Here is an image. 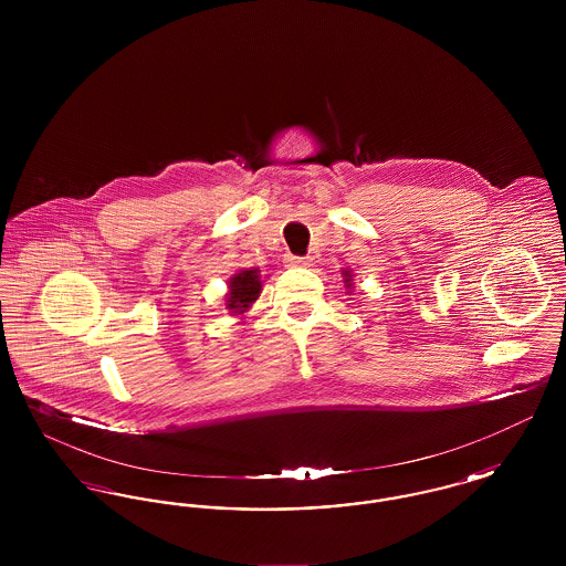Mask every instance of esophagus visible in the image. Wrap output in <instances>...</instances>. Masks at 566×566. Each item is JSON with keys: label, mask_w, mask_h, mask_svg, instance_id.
Segmentation results:
<instances>
[{"label": "esophagus", "mask_w": 566, "mask_h": 566, "mask_svg": "<svg viewBox=\"0 0 566 566\" xmlns=\"http://www.w3.org/2000/svg\"><path fill=\"white\" fill-rule=\"evenodd\" d=\"M289 263L293 268H310L312 265V259L310 256H289Z\"/></svg>", "instance_id": "obj_1"}]
</instances>
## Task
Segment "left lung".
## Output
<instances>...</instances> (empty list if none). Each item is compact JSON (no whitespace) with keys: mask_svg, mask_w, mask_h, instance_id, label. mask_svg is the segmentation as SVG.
<instances>
[{"mask_svg":"<svg viewBox=\"0 0 566 566\" xmlns=\"http://www.w3.org/2000/svg\"><path fill=\"white\" fill-rule=\"evenodd\" d=\"M344 282H346V289L352 286V273L350 271H344Z\"/></svg>","mask_w":566,"mask_h":566,"instance_id":"obj_1","label":"left lung"}]
</instances>
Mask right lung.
Here are the masks:
<instances>
[{
	"label": "right lung",
	"instance_id": "right-lung-1",
	"mask_svg": "<svg viewBox=\"0 0 566 566\" xmlns=\"http://www.w3.org/2000/svg\"><path fill=\"white\" fill-rule=\"evenodd\" d=\"M261 275L259 270H242L229 280L227 310L231 314H243L261 295Z\"/></svg>",
	"mask_w": 566,
	"mask_h": 566
}]
</instances>
